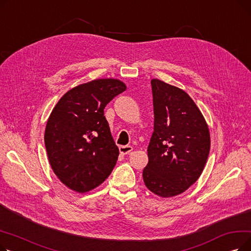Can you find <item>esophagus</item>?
<instances>
[{
	"label": "esophagus",
	"instance_id": "obj_1",
	"mask_svg": "<svg viewBox=\"0 0 251 251\" xmlns=\"http://www.w3.org/2000/svg\"><path fill=\"white\" fill-rule=\"evenodd\" d=\"M119 151H120V152L122 154H127L129 152H131L133 151V148L130 147V146H125V147H120L119 148Z\"/></svg>",
	"mask_w": 251,
	"mask_h": 251
}]
</instances>
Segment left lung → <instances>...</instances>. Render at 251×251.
<instances>
[{"mask_svg":"<svg viewBox=\"0 0 251 251\" xmlns=\"http://www.w3.org/2000/svg\"><path fill=\"white\" fill-rule=\"evenodd\" d=\"M154 125L142 177L157 196L183 193L202 173L210 148L203 115L183 89L151 79Z\"/></svg>","mask_w":251,"mask_h":251,"instance_id":"1","label":"left lung"}]
</instances>
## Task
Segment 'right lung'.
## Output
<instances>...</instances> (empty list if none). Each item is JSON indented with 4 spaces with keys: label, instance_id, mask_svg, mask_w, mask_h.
<instances>
[{
    "label": "right lung",
    "instance_id": "obj_1",
    "mask_svg": "<svg viewBox=\"0 0 251 251\" xmlns=\"http://www.w3.org/2000/svg\"><path fill=\"white\" fill-rule=\"evenodd\" d=\"M125 90L119 79H96L68 90L52 109L45 130L49 162L71 190L95 189L113 171L119 149L103 109Z\"/></svg>",
    "mask_w": 251,
    "mask_h": 251
}]
</instances>
